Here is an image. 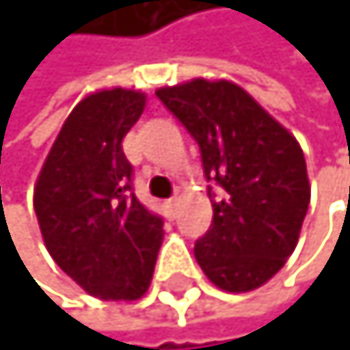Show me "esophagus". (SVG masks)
Returning a JSON list of instances; mask_svg holds the SVG:
<instances>
[{"label": "esophagus", "mask_w": 350, "mask_h": 350, "mask_svg": "<svg viewBox=\"0 0 350 350\" xmlns=\"http://www.w3.org/2000/svg\"><path fill=\"white\" fill-rule=\"evenodd\" d=\"M166 208H168V217L175 219L177 208H179V197H171V199H168V202H166Z\"/></svg>", "instance_id": "1"}]
</instances>
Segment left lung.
<instances>
[{
    "label": "left lung",
    "mask_w": 350,
    "mask_h": 350,
    "mask_svg": "<svg viewBox=\"0 0 350 350\" xmlns=\"http://www.w3.org/2000/svg\"><path fill=\"white\" fill-rule=\"evenodd\" d=\"M164 103L202 151L213 224L195 258L226 291H252L291 256L311 190L302 148L252 96L230 81L195 79L162 87Z\"/></svg>",
    "instance_id": "1"
}]
</instances>
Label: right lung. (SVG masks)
I'll use <instances>...</instances> for the list:
<instances>
[{
  "mask_svg": "<svg viewBox=\"0 0 350 350\" xmlns=\"http://www.w3.org/2000/svg\"><path fill=\"white\" fill-rule=\"evenodd\" d=\"M135 90H103L74 107L34 186L50 256L100 300H137L151 285L164 221L137 202L122 140L144 111Z\"/></svg>",
  "mask_w": 350,
  "mask_h": 350,
  "instance_id": "obj_1",
  "label": "right lung"
}]
</instances>
